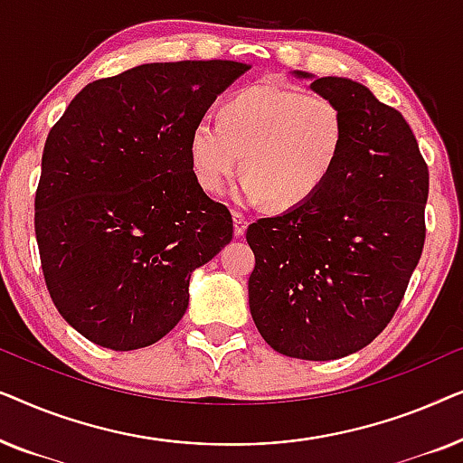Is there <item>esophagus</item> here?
<instances>
[{"mask_svg": "<svg viewBox=\"0 0 463 463\" xmlns=\"http://www.w3.org/2000/svg\"><path fill=\"white\" fill-rule=\"evenodd\" d=\"M246 227H249V219H246V214L238 213V211L233 213V236H236V238L244 236Z\"/></svg>", "mask_w": 463, "mask_h": 463, "instance_id": "obj_1", "label": "esophagus"}]
</instances>
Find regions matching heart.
Returning a JSON list of instances; mask_svg holds the SVG:
<instances>
[{
    "label": "heart",
    "mask_w": 463,
    "mask_h": 463,
    "mask_svg": "<svg viewBox=\"0 0 463 463\" xmlns=\"http://www.w3.org/2000/svg\"><path fill=\"white\" fill-rule=\"evenodd\" d=\"M345 141L344 113L331 99L261 81L227 99L219 124L202 119L189 132L198 185L221 194L238 173L240 198L274 208L306 204L333 175Z\"/></svg>",
    "instance_id": "obj_1"
}]
</instances>
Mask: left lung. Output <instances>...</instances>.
Listing matches in <instances>:
<instances>
[{"label": "left lung", "mask_w": 463, "mask_h": 463, "mask_svg": "<svg viewBox=\"0 0 463 463\" xmlns=\"http://www.w3.org/2000/svg\"><path fill=\"white\" fill-rule=\"evenodd\" d=\"M293 75L339 107L345 141L312 200L246 230L249 306L276 352L335 360L369 345L401 306L426 238L428 166L407 119L369 88Z\"/></svg>", "instance_id": "obj_1"}]
</instances>
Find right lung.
I'll use <instances>...</instances> for the list:
<instances>
[{"label": "right lung", "instance_id": "right-lung-1", "mask_svg": "<svg viewBox=\"0 0 463 463\" xmlns=\"http://www.w3.org/2000/svg\"><path fill=\"white\" fill-rule=\"evenodd\" d=\"M250 65L147 62L88 84L52 126L35 194V238L56 309L116 352L173 331L189 278L233 236L195 181L189 132Z\"/></svg>", "mask_w": 463, "mask_h": 463}]
</instances>
